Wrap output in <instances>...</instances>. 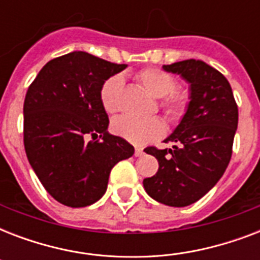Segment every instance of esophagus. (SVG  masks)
<instances>
[{
    "label": "esophagus",
    "instance_id": "34e87169",
    "mask_svg": "<svg viewBox=\"0 0 260 260\" xmlns=\"http://www.w3.org/2000/svg\"><path fill=\"white\" fill-rule=\"evenodd\" d=\"M143 154H144V152H143V148H140V147H136V148H135V156H142Z\"/></svg>",
    "mask_w": 260,
    "mask_h": 260
}]
</instances>
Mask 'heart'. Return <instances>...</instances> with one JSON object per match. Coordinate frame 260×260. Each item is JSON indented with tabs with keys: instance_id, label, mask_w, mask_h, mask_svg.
I'll return each instance as SVG.
<instances>
[{
	"instance_id": "1",
	"label": "heart",
	"mask_w": 260,
	"mask_h": 260,
	"mask_svg": "<svg viewBox=\"0 0 260 260\" xmlns=\"http://www.w3.org/2000/svg\"><path fill=\"white\" fill-rule=\"evenodd\" d=\"M135 78L147 93H150L155 98H160L159 106L171 122H178L182 120L189 109L191 97L187 90L178 89V82L174 75L162 69L146 67L136 73ZM121 87V75L110 77L101 86L100 101L106 113L117 112ZM112 131L128 142L143 146L160 138L165 134V124L159 118L136 120L122 116L114 118L112 122Z\"/></svg>"
}]
</instances>
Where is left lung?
Here are the masks:
<instances>
[{"instance_id":"8db88e82","label":"left lung","mask_w":260,"mask_h":260,"mask_svg":"<svg viewBox=\"0 0 260 260\" xmlns=\"http://www.w3.org/2000/svg\"><path fill=\"white\" fill-rule=\"evenodd\" d=\"M190 83V106L165 143L173 148L147 147L158 159L154 177L143 181L147 194L169 206H187L204 197L222 177L232 156L239 112L230 82L202 60L165 64Z\"/></svg>"}]
</instances>
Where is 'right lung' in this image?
Listing matches in <instances>:
<instances>
[{
  "label": "right lung",
  "mask_w": 260,
  "mask_h": 260,
  "mask_svg": "<svg viewBox=\"0 0 260 260\" xmlns=\"http://www.w3.org/2000/svg\"><path fill=\"white\" fill-rule=\"evenodd\" d=\"M125 67L74 51L50 60L28 87L26 158L44 189L63 205L98 201L114 165L134 155V146L108 132L109 118L100 101L104 82ZM89 136L93 140L87 142Z\"/></svg>",
  "instance_id": "obj_1"
}]
</instances>
